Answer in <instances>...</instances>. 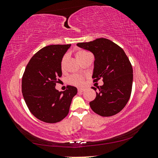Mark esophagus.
<instances>
[{
    "instance_id": "1",
    "label": "esophagus",
    "mask_w": 158,
    "mask_h": 158,
    "mask_svg": "<svg viewBox=\"0 0 158 158\" xmlns=\"http://www.w3.org/2000/svg\"><path fill=\"white\" fill-rule=\"evenodd\" d=\"M84 90H85V89H81V88H79V89H78V91H79V92H80V93L84 92Z\"/></svg>"
}]
</instances>
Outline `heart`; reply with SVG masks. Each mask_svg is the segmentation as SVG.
<instances>
[{"instance_id": "1", "label": "heart", "mask_w": 158, "mask_h": 158, "mask_svg": "<svg viewBox=\"0 0 158 158\" xmlns=\"http://www.w3.org/2000/svg\"><path fill=\"white\" fill-rule=\"evenodd\" d=\"M89 54H90V53L86 52V51L79 50L75 53V56L77 59L81 62V61L84 60ZM66 60H67V56H64L60 63V67H61V69H62V70H63V69H65ZM68 81L69 84H70L72 85H83V84H84V78H83V77L80 75H76V74L69 77L68 79Z\"/></svg>"}]
</instances>
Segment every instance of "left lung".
I'll return each mask as SVG.
<instances>
[{"label": "left lung", "mask_w": 158, "mask_h": 158, "mask_svg": "<svg viewBox=\"0 0 158 158\" xmlns=\"http://www.w3.org/2000/svg\"><path fill=\"white\" fill-rule=\"evenodd\" d=\"M77 45L94 55L93 81L103 78L104 84L97 86L98 92L92 87L96 98L90 102V108L102 116L118 114L126 105L132 92L133 69L129 58L121 47L106 38Z\"/></svg>", "instance_id": "8db88e82"}]
</instances>
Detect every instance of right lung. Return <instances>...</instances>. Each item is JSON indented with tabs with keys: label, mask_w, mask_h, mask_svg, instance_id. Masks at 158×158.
Wrapping results in <instances>:
<instances>
[{
	"label": "right lung",
	"mask_w": 158,
	"mask_h": 158,
	"mask_svg": "<svg viewBox=\"0 0 158 158\" xmlns=\"http://www.w3.org/2000/svg\"><path fill=\"white\" fill-rule=\"evenodd\" d=\"M71 44L44 47L31 58L23 74L21 91L31 114L40 121L55 123L69 113L77 89L68 85L65 91L55 89L62 76L60 63Z\"/></svg>",
	"instance_id": "right-lung-1"
}]
</instances>
